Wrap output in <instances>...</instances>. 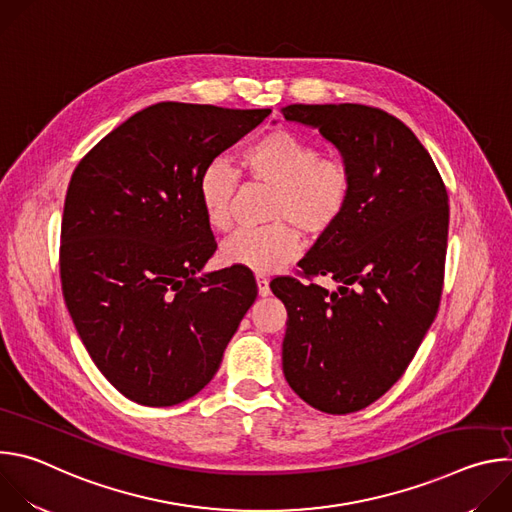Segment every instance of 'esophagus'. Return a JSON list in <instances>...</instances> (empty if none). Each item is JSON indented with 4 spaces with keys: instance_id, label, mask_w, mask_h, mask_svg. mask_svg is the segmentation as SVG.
<instances>
[{
    "instance_id": "obj_1",
    "label": "esophagus",
    "mask_w": 512,
    "mask_h": 512,
    "mask_svg": "<svg viewBox=\"0 0 512 512\" xmlns=\"http://www.w3.org/2000/svg\"><path fill=\"white\" fill-rule=\"evenodd\" d=\"M257 289H259V296H269V279L265 275H257Z\"/></svg>"
}]
</instances>
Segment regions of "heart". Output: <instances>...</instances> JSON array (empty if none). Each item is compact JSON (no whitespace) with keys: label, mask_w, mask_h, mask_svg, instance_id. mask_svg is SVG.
Masks as SVG:
<instances>
[{"label":"heart","mask_w":512,"mask_h":512,"mask_svg":"<svg viewBox=\"0 0 512 512\" xmlns=\"http://www.w3.org/2000/svg\"><path fill=\"white\" fill-rule=\"evenodd\" d=\"M243 172L273 188L267 218L271 225L241 231L221 251L229 265L273 273L302 251L296 224L308 235L330 231L354 194V172L340 156H320L316 143L289 129H271L239 156ZM239 172L225 158H212L198 174L196 190L206 223L216 233L233 227V198Z\"/></svg>","instance_id":"b5f03b06"}]
</instances>
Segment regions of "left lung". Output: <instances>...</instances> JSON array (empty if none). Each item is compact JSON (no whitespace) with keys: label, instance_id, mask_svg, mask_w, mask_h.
I'll return each mask as SVG.
<instances>
[{"label":"left lung","instance_id":"obj_1","mask_svg":"<svg viewBox=\"0 0 512 512\" xmlns=\"http://www.w3.org/2000/svg\"><path fill=\"white\" fill-rule=\"evenodd\" d=\"M318 127L354 172L340 221L271 291L287 310L283 375L308 405L346 415L381 399L407 371L442 302L450 204L415 133L383 109L287 105ZM339 283L328 292L315 283ZM306 278V282L301 279Z\"/></svg>","mask_w":512,"mask_h":512}]
</instances>
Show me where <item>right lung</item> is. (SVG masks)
<instances>
[{
	"label": "right lung",
	"instance_id": "right-lung-1",
	"mask_svg": "<svg viewBox=\"0 0 512 512\" xmlns=\"http://www.w3.org/2000/svg\"><path fill=\"white\" fill-rule=\"evenodd\" d=\"M271 109L164 101L107 133L72 172L60 283L103 377L148 407L202 391L257 298L241 265L196 277L216 251L198 174Z\"/></svg>",
	"mask_w": 512,
	"mask_h": 512
}]
</instances>
